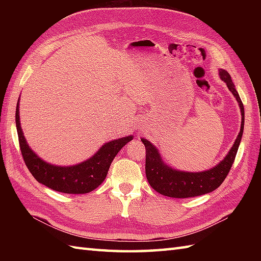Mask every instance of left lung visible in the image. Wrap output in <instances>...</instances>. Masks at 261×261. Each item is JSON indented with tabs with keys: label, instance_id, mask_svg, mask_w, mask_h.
<instances>
[{
	"label": "left lung",
	"instance_id": "1",
	"mask_svg": "<svg viewBox=\"0 0 261 261\" xmlns=\"http://www.w3.org/2000/svg\"><path fill=\"white\" fill-rule=\"evenodd\" d=\"M219 75L220 79L228 86L230 92L233 94L237 102L239 103L242 116L239 135H238L233 146L223 160H221L218 165L211 169L197 171V173H191V171L178 170L170 167L164 162L156 146H153L150 141L142 138L141 141L146 147L147 179L153 190L162 195L175 198H187L203 195V194L215 191L222 184L225 177L229 174L241 142L243 126H245V109H243L241 98L236 90L230 74L226 70L220 68Z\"/></svg>",
	"mask_w": 261,
	"mask_h": 261
}]
</instances>
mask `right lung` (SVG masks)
<instances>
[{
  "label": "right lung",
  "instance_id": "obj_1",
  "mask_svg": "<svg viewBox=\"0 0 261 261\" xmlns=\"http://www.w3.org/2000/svg\"><path fill=\"white\" fill-rule=\"evenodd\" d=\"M20 98L16 103L15 124L22 157L32 176L54 191L66 194H86L104 181L114 157L134 136L111 140L98 149L91 158L73 166H57L41 159L28 145L20 123Z\"/></svg>",
  "mask_w": 261,
  "mask_h": 261
}]
</instances>
